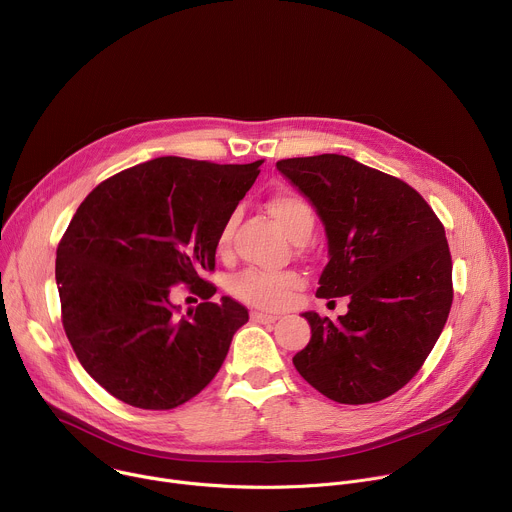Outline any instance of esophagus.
Listing matches in <instances>:
<instances>
[{
    "label": "esophagus",
    "instance_id": "esophagus-1",
    "mask_svg": "<svg viewBox=\"0 0 512 512\" xmlns=\"http://www.w3.org/2000/svg\"><path fill=\"white\" fill-rule=\"evenodd\" d=\"M251 320L259 322V324H273L277 320V316L271 314H263V312H251Z\"/></svg>",
    "mask_w": 512,
    "mask_h": 512
}]
</instances>
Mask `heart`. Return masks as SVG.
Instances as JSON below:
<instances>
[{"label": "heart", "instance_id": "heart-1", "mask_svg": "<svg viewBox=\"0 0 512 512\" xmlns=\"http://www.w3.org/2000/svg\"><path fill=\"white\" fill-rule=\"evenodd\" d=\"M267 210L275 218L277 225L283 229V233L291 241L310 239L314 231V210L308 204L306 198H302L296 192H275L267 200ZM235 227V216L229 218L227 225L223 227L221 235H218V251L225 253L231 245V235ZM302 285V279L291 273H263V271H243L231 281V291L241 298L243 302H249L259 308H281L287 298Z\"/></svg>", "mask_w": 512, "mask_h": 512}]
</instances>
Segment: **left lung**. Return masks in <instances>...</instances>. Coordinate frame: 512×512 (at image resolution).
Here are the masks:
<instances>
[{"instance_id":"left-lung-1","label":"left lung","mask_w":512,"mask_h":512,"mask_svg":"<svg viewBox=\"0 0 512 512\" xmlns=\"http://www.w3.org/2000/svg\"><path fill=\"white\" fill-rule=\"evenodd\" d=\"M316 208L328 239L318 298L348 296L336 322L304 312L312 338L298 373L332 401H381L421 369L452 308L446 231L405 182L322 154L277 162Z\"/></svg>"}]
</instances>
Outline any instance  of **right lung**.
<instances>
[{"instance_id": "add662e5", "label": "right lung", "mask_w": 512, "mask_h": 512, "mask_svg": "<svg viewBox=\"0 0 512 512\" xmlns=\"http://www.w3.org/2000/svg\"><path fill=\"white\" fill-rule=\"evenodd\" d=\"M253 164L176 156L101 182L56 249L62 326L83 369L139 409H172L221 369L249 312L204 281L218 235L259 176ZM188 282L203 304L179 316L169 287Z\"/></svg>"}]
</instances>
